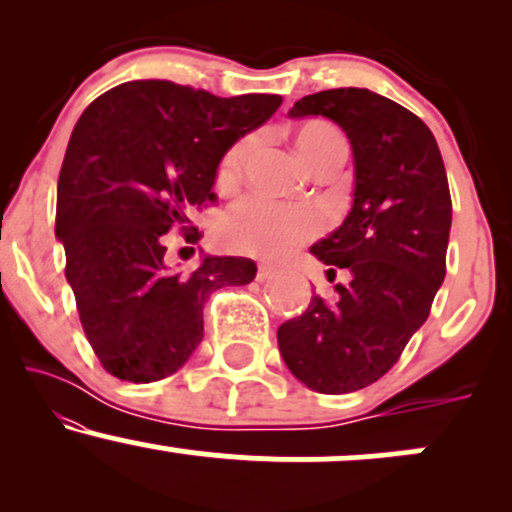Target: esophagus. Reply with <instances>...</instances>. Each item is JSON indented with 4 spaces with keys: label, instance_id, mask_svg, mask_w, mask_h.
Here are the masks:
<instances>
[{
    "label": "esophagus",
    "instance_id": "1",
    "mask_svg": "<svg viewBox=\"0 0 512 512\" xmlns=\"http://www.w3.org/2000/svg\"><path fill=\"white\" fill-rule=\"evenodd\" d=\"M274 274H276V269H274V267H269V264H262V267L257 269V281H267V279H272Z\"/></svg>",
    "mask_w": 512,
    "mask_h": 512
}]
</instances>
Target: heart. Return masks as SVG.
Segmentation results:
<instances>
[{"label":"heart","instance_id":"b5f03b06","mask_svg":"<svg viewBox=\"0 0 512 512\" xmlns=\"http://www.w3.org/2000/svg\"><path fill=\"white\" fill-rule=\"evenodd\" d=\"M250 139H240L221 158L216 182L221 187H231L240 178L245 158L250 154ZM334 146H346L344 137L332 125L310 122L296 134V151L305 166H313L325 151ZM322 211L305 204H276L262 197H248L233 207L223 226V238L228 248L245 252V255L264 257V260H281L301 248L310 238L322 231Z\"/></svg>","mask_w":512,"mask_h":512}]
</instances>
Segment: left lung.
Masks as SVG:
<instances>
[{
	"instance_id": "8db88e82",
	"label": "left lung",
	"mask_w": 512,
	"mask_h": 512,
	"mask_svg": "<svg viewBox=\"0 0 512 512\" xmlns=\"http://www.w3.org/2000/svg\"><path fill=\"white\" fill-rule=\"evenodd\" d=\"M291 117L322 115L354 151V202L342 226L310 252L349 274L337 298L313 296L276 332L286 366L322 395L375 383L431 313L445 279L452 202L443 158L424 122L368 91L330 88L293 103Z\"/></svg>"
}]
</instances>
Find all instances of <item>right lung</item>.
I'll use <instances>...</instances> for the list:
<instances>
[{"mask_svg":"<svg viewBox=\"0 0 512 512\" xmlns=\"http://www.w3.org/2000/svg\"><path fill=\"white\" fill-rule=\"evenodd\" d=\"M281 96L219 98L163 79L127 81L76 122L57 182L55 236L81 327L98 361L127 383H154L187 363L204 337V303L245 286L248 257L166 264V233L199 231L187 211L214 202L221 158L276 113Z\"/></svg>","mask_w":512,"mask_h":512,"instance_id":"right-lung-1","label":"right lung"}]
</instances>
